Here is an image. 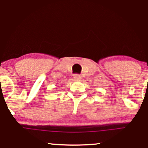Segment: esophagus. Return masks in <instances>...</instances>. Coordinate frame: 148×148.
Listing matches in <instances>:
<instances>
[{
	"label": "esophagus",
	"mask_w": 148,
	"mask_h": 148,
	"mask_svg": "<svg viewBox=\"0 0 148 148\" xmlns=\"http://www.w3.org/2000/svg\"><path fill=\"white\" fill-rule=\"evenodd\" d=\"M81 78H82V77H81L80 75H79V74H74V79H75L76 81L80 80Z\"/></svg>",
	"instance_id": "obj_1"
}]
</instances>
